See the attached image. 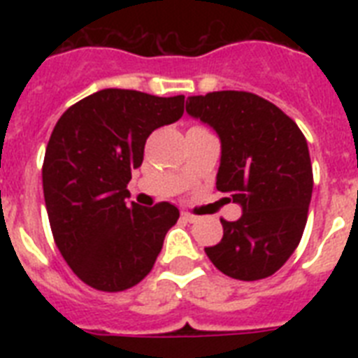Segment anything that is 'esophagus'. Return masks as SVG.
<instances>
[{"mask_svg":"<svg viewBox=\"0 0 358 358\" xmlns=\"http://www.w3.org/2000/svg\"><path fill=\"white\" fill-rule=\"evenodd\" d=\"M182 219H184L185 223H196V221H199V217H195V215H191V213L187 212L182 213Z\"/></svg>","mask_w":358,"mask_h":358,"instance_id":"esophagus-1","label":"esophagus"}]
</instances>
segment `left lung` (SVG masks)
<instances>
[{"mask_svg":"<svg viewBox=\"0 0 358 358\" xmlns=\"http://www.w3.org/2000/svg\"><path fill=\"white\" fill-rule=\"evenodd\" d=\"M185 111L221 139L217 189L241 206L223 239L206 247L219 271L238 280L271 277L301 241L312 199V163L299 126L275 103L243 91L189 96Z\"/></svg>","mask_w":358,"mask_h":358,"instance_id":"1","label":"left lung"}]
</instances>
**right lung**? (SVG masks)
<instances>
[{
  "instance_id": "right-lung-1",
  "label": "right lung",
  "mask_w": 358,
  "mask_h": 358,
  "mask_svg": "<svg viewBox=\"0 0 358 358\" xmlns=\"http://www.w3.org/2000/svg\"><path fill=\"white\" fill-rule=\"evenodd\" d=\"M184 115V96L103 89L63 113L42 165V187L57 249L91 288L122 292L150 273L178 208L128 202L148 135Z\"/></svg>"
}]
</instances>
